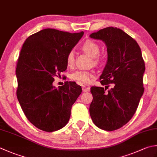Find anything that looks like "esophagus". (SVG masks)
Listing matches in <instances>:
<instances>
[{
    "mask_svg": "<svg viewBox=\"0 0 157 157\" xmlns=\"http://www.w3.org/2000/svg\"><path fill=\"white\" fill-rule=\"evenodd\" d=\"M82 91L83 92H88L89 90H90V88H89V87H86V86H82Z\"/></svg>",
    "mask_w": 157,
    "mask_h": 157,
    "instance_id": "34e87169",
    "label": "esophagus"
}]
</instances>
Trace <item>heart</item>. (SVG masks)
Masks as SVG:
<instances>
[{
	"instance_id": "1",
	"label": "heart",
	"mask_w": 157,
	"mask_h": 157,
	"mask_svg": "<svg viewBox=\"0 0 157 157\" xmlns=\"http://www.w3.org/2000/svg\"><path fill=\"white\" fill-rule=\"evenodd\" d=\"M82 50L89 56L94 58V63L99 61L98 55L99 54L100 48L96 42L92 40H88L82 45ZM66 62L69 67H73L75 63V54L73 51H70L67 55ZM95 78V74L92 71L79 70L76 71L71 75V78L77 82L79 84L86 85L90 84L92 80Z\"/></svg>"
}]
</instances>
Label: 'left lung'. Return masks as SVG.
Listing matches in <instances>:
<instances>
[{
  "label": "left lung",
  "instance_id": "left-lung-1",
  "mask_svg": "<svg viewBox=\"0 0 157 157\" xmlns=\"http://www.w3.org/2000/svg\"><path fill=\"white\" fill-rule=\"evenodd\" d=\"M107 46V61L100 76L104 87L93 86L90 115L101 129L112 131L123 127L133 117L143 95L145 64L136 40L123 30L107 27L90 34ZM110 83L113 87L107 91Z\"/></svg>",
  "mask_w": 157,
  "mask_h": 157
}]
</instances>
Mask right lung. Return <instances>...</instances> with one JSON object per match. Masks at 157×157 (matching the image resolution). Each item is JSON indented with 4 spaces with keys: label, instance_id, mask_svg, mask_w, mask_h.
I'll list each match as a JSON object with an SVG mask.
<instances>
[{
    "label": "right lung",
    "instance_id": "obj_1",
    "mask_svg": "<svg viewBox=\"0 0 157 157\" xmlns=\"http://www.w3.org/2000/svg\"><path fill=\"white\" fill-rule=\"evenodd\" d=\"M84 35L45 29L29 36L16 66L17 97L27 119L46 132L59 130L69 122L73 104L82 93L75 82L56 88L57 73L67 68V54Z\"/></svg>",
    "mask_w": 157,
    "mask_h": 157
}]
</instances>
